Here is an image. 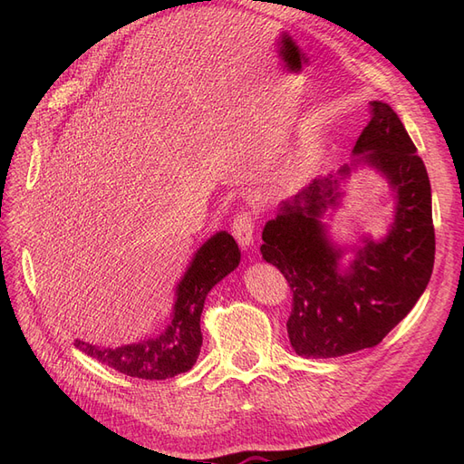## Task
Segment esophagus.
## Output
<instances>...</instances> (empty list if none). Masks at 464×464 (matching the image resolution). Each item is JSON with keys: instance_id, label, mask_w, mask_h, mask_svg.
Wrapping results in <instances>:
<instances>
[{"instance_id": "obj_1", "label": "esophagus", "mask_w": 464, "mask_h": 464, "mask_svg": "<svg viewBox=\"0 0 464 464\" xmlns=\"http://www.w3.org/2000/svg\"><path fill=\"white\" fill-rule=\"evenodd\" d=\"M254 232H256V218L251 217L247 210H242L234 217L232 222V234L237 240V244L242 246V249H247L251 244H254Z\"/></svg>"}]
</instances>
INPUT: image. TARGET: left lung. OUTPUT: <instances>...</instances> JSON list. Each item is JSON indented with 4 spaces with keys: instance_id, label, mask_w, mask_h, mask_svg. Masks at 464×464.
<instances>
[{
    "instance_id": "8db88e82",
    "label": "left lung",
    "mask_w": 464,
    "mask_h": 464,
    "mask_svg": "<svg viewBox=\"0 0 464 464\" xmlns=\"http://www.w3.org/2000/svg\"><path fill=\"white\" fill-rule=\"evenodd\" d=\"M358 165L373 167L390 184L393 222L382 241L362 237L360 246H339L324 215L340 206L342 181ZM348 253L353 259L343 266ZM261 256L292 288L286 329L298 356L336 358L372 348L409 315L430 283L435 234L426 166L395 110L372 102L353 160L280 203L263 228Z\"/></svg>"
}]
</instances>
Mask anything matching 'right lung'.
<instances>
[{
    "instance_id": "1",
    "label": "right lung",
    "mask_w": 464,
    "mask_h": 464,
    "mask_svg": "<svg viewBox=\"0 0 464 464\" xmlns=\"http://www.w3.org/2000/svg\"><path fill=\"white\" fill-rule=\"evenodd\" d=\"M240 247L227 230L213 234L195 251L179 278L170 321L157 336L116 348L77 339L75 346L108 368L150 382L189 372L203 344L201 314L207 294L240 265Z\"/></svg>"
}]
</instances>
